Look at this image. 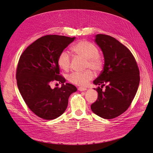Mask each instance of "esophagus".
I'll return each instance as SVG.
<instances>
[{"label":"esophagus","instance_id":"34e87169","mask_svg":"<svg viewBox=\"0 0 153 153\" xmlns=\"http://www.w3.org/2000/svg\"><path fill=\"white\" fill-rule=\"evenodd\" d=\"M78 90H79V91H85L87 90V88H85V87H79L78 88Z\"/></svg>","mask_w":153,"mask_h":153}]
</instances>
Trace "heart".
<instances>
[{
    "mask_svg": "<svg viewBox=\"0 0 153 153\" xmlns=\"http://www.w3.org/2000/svg\"><path fill=\"white\" fill-rule=\"evenodd\" d=\"M74 54L86 59L85 68L88 69L84 72H74L69 75V81L76 85L86 86L89 82L94 77V72H101L105 65L103 56L99 53L97 46L87 40H81L72 48ZM58 64L62 70L67 71L71 68V58L65 51L61 52L58 58Z\"/></svg>",
    "mask_w": 153,
    "mask_h": 153,
    "instance_id": "1",
    "label": "heart"
}]
</instances>
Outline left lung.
Listing matches in <instances>:
<instances>
[{"mask_svg":"<svg viewBox=\"0 0 153 153\" xmlns=\"http://www.w3.org/2000/svg\"><path fill=\"white\" fill-rule=\"evenodd\" d=\"M95 42L103 51L105 65L94 81L98 99L91 105L95 114L105 119L122 115L129 108L138 91L140 70L131 52L115 38L103 34L95 36ZM105 84V91L102 88Z\"/></svg>","mask_w":153,"mask_h":153,"instance_id":"1","label":"left lung"}]
</instances>
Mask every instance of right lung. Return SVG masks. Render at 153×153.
Listing matches in <instances>:
<instances>
[{
	"instance_id": "obj_1",
	"label": "right lung",
	"mask_w": 153,
	"mask_h": 153,
	"mask_svg": "<svg viewBox=\"0 0 153 153\" xmlns=\"http://www.w3.org/2000/svg\"><path fill=\"white\" fill-rule=\"evenodd\" d=\"M75 37L48 35L36 39L21 54L16 71L19 90L28 107L45 120L61 116L68 105L70 95L77 91L59 74V54ZM53 82L62 84L53 90Z\"/></svg>"
}]
</instances>
